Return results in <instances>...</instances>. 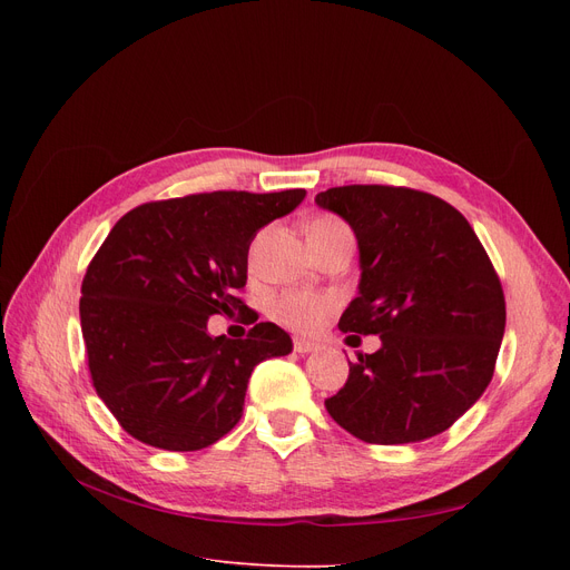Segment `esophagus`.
Here are the masks:
<instances>
[{"label":"esophagus","instance_id":"1","mask_svg":"<svg viewBox=\"0 0 570 570\" xmlns=\"http://www.w3.org/2000/svg\"><path fill=\"white\" fill-rule=\"evenodd\" d=\"M292 347H295L297 354H308V352L318 350V342L306 340V337H295V340H292Z\"/></svg>","mask_w":570,"mask_h":570}]
</instances>
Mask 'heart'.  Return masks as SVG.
<instances>
[{
	"label": "heart",
	"instance_id": "obj_1",
	"mask_svg": "<svg viewBox=\"0 0 570 570\" xmlns=\"http://www.w3.org/2000/svg\"><path fill=\"white\" fill-rule=\"evenodd\" d=\"M314 228H347V226H344V223L335 216H318L316 220H312L308 230H314ZM262 237H258L252 247V262L256 258L258 245H262ZM335 308H337V297L327 295V292L287 289L273 302L271 312H273L275 321H281L283 325L292 327V331L314 333L327 321V316L335 312Z\"/></svg>",
	"mask_w": 570,
	"mask_h": 570
}]
</instances>
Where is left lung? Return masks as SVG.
Listing matches in <instances>:
<instances>
[{"label":"left lung","mask_w":570,"mask_h":570,"mask_svg":"<svg viewBox=\"0 0 570 570\" xmlns=\"http://www.w3.org/2000/svg\"><path fill=\"white\" fill-rule=\"evenodd\" d=\"M316 204L358 239V297L340 331L383 342L350 361L327 413L371 444L444 433L490 385L504 337V289L485 247L452 204L421 189L342 185Z\"/></svg>","instance_id":"left-lung-1"}]
</instances>
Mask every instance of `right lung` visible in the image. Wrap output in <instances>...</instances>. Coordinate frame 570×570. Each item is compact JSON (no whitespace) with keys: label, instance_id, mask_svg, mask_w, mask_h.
Masks as SVG:
<instances>
[{"label":"right lung","instance_id":"obj_1","mask_svg":"<svg viewBox=\"0 0 570 570\" xmlns=\"http://www.w3.org/2000/svg\"><path fill=\"white\" fill-rule=\"evenodd\" d=\"M304 197L218 189L140 204L111 228L82 278L80 327L92 385L128 435L204 450L243 416L254 366L292 352L237 295L258 228ZM235 311L255 323L245 341L205 333L209 315Z\"/></svg>","mask_w":570,"mask_h":570}]
</instances>
